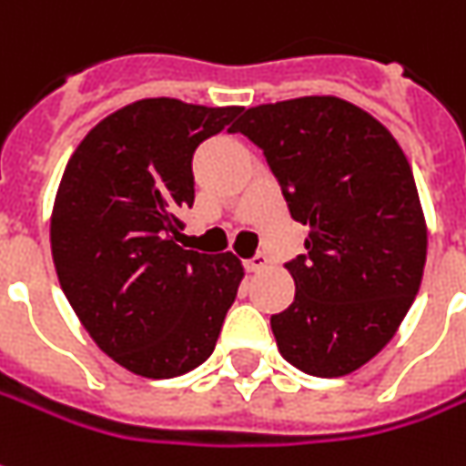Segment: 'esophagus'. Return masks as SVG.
<instances>
[{
    "instance_id": "34e87169",
    "label": "esophagus",
    "mask_w": 466,
    "mask_h": 466,
    "mask_svg": "<svg viewBox=\"0 0 466 466\" xmlns=\"http://www.w3.org/2000/svg\"><path fill=\"white\" fill-rule=\"evenodd\" d=\"M268 268V258L262 255V252H258V255H252V258L247 259V270L249 273H259V270H265Z\"/></svg>"
}]
</instances>
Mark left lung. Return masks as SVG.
Returning <instances> with one entry per match:
<instances>
[{
  "label": "left lung",
  "mask_w": 466,
  "mask_h": 466,
  "mask_svg": "<svg viewBox=\"0 0 466 466\" xmlns=\"http://www.w3.org/2000/svg\"><path fill=\"white\" fill-rule=\"evenodd\" d=\"M232 132L258 145L306 224L286 268L296 299L270 316L278 350L316 378H341L392 339L426 265V221L408 157L372 114L337 96L259 104Z\"/></svg>",
  "instance_id": "1"
}]
</instances>
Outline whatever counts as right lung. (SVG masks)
<instances>
[{
  "mask_svg": "<svg viewBox=\"0 0 466 466\" xmlns=\"http://www.w3.org/2000/svg\"><path fill=\"white\" fill-rule=\"evenodd\" d=\"M242 106L142 99L88 132L60 178L50 249L76 316L114 362L178 378L214 352L242 283L232 252L176 245L193 204L191 160Z\"/></svg>",
  "mask_w": 466,
  "mask_h": 466,
  "instance_id": "obj_1",
  "label": "right lung"
}]
</instances>
